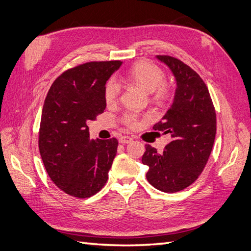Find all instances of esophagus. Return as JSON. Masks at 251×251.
<instances>
[{
  "mask_svg": "<svg viewBox=\"0 0 251 251\" xmlns=\"http://www.w3.org/2000/svg\"><path fill=\"white\" fill-rule=\"evenodd\" d=\"M132 141H133V138H131L130 136H121V137L119 138V142H120V143H124V144L130 143V142H132Z\"/></svg>",
  "mask_w": 251,
  "mask_h": 251,
  "instance_id": "esophagus-1",
  "label": "esophagus"
}]
</instances>
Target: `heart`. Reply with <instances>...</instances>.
Wrapping results in <instances>:
<instances>
[{
    "label": "heart",
    "mask_w": 251,
    "mask_h": 251,
    "mask_svg": "<svg viewBox=\"0 0 251 251\" xmlns=\"http://www.w3.org/2000/svg\"><path fill=\"white\" fill-rule=\"evenodd\" d=\"M126 79L138 85L148 93H151L154 100H164L171 94V88L164 80L163 71L155 64L141 60L136 63L126 73ZM120 88L116 80L109 79L104 86V100L108 104L115 103L119 97ZM126 124L134 126L137 123V116L135 114H126L125 117Z\"/></svg>",
    "instance_id": "obj_1"
}]
</instances>
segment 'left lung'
<instances>
[{
    "label": "left lung",
    "mask_w": 251,
    "mask_h": 251,
    "mask_svg": "<svg viewBox=\"0 0 251 251\" xmlns=\"http://www.w3.org/2000/svg\"><path fill=\"white\" fill-rule=\"evenodd\" d=\"M176 81L174 100L155 131L170 134L171 140L159 154L146 146L142 163L149 166L147 179L164 193H176L198 179L207 163L217 132L216 111L208 89L198 73L181 60L157 55Z\"/></svg>",
    "instance_id": "obj_1"
}]
</instances>
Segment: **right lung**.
<instances>
[{
    "instance_id": "obj_1",
    "label": "right lung",
    "mask_w": 251,
    "mask_h": 251,
    "mask_svg": "<svg viewBox=\"0 0 251 251\" xmlns=\"http://www.w3.org/2000/svg\"><path fill=\"white\" fill-rule=\"evenodd\" d=\"M123 62H91L58 76L45 100L39 148L50 179L66 194L89 198L107 183L115 138L90 139L87 123L101 114L104 86Z\"/></svg>"
}]
</instances>
